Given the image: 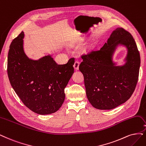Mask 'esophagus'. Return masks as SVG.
Here are the masks:
<instances>
[{
  "label": "esophagus",
  "instance_id": "1",
  "mask_svg": "<svg viewBox=\"0 0 146 146\" xmlns=\"http://www.w3.org/2000/svg\"><path fill=\"white\" fill-rule=\"evenodd\" d=\"M79 61H76L74 62V65H73L74 68L75 70H78L79 69Z\"/></svg>",
  "mask_w": 146,
  "mask_h": 146
}]
</instances>
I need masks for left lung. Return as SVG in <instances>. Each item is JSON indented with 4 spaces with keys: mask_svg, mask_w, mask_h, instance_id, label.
Masks as SVG:
<instances>
[{
    "mask_svg": "<svg viewBox=\"0 0 146 146\" xmlns=\"http://www.w3.org/2000/svg\"><path fill=\"white\" fill-rule=\"evenodd\" d=\"M119 45L125 46L128 53L126 63L117 66L112 56ZM82 58L79 69L84 75L88 100L95 108L114 109L131 98L138 80L141 60L136 42L129 32L117 28L100 50Z\"/></svg>",
    "mask_w": 146,
    "mask_h": 146,
    "instance_id": "obj_1",
    "label": "left lung"
}]
</instances>
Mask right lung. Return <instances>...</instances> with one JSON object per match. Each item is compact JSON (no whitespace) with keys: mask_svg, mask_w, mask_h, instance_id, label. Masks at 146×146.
Wrapping results in <instances>:
<instances>
[{"mask_svg":"<svg viewBox=\"0 0 146 146\" xmlns=\"http://www.w3.org/2000/svg\"><path fill=\"white\" fill-rule=\"evenodd\" d=\"M22 31L11 43L8 55V75L12 87L23 104L36 114L56 112L65 99L64 89L74 73V59L58 65L51 55L38 60L25 53Z\"/></svg>","mask_w":146,"mask_h":146,"instance_id":"right-lung-1","label":"right lung"}]
</instances>
